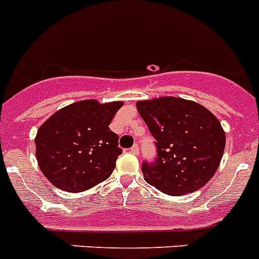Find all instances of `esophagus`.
<instances>
[{"instance_id":"1","label":"esophagus","mask_w":259,"mask_h":259,"mask_svg":"<svg viewBox=\"0 0 259 259\" xmlns=\"http://www.w3.org/2000/svg\"><path fill=\"white\" fill-rule=\"evenodd\" d=\"M130 151H132L133 154H138V153H140V146H138L137 144L133 145V146L130 148Z\"/></svg>"}]
</instances>
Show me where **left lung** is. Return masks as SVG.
<instances>
[{
    "instance_id": "left-lung-1",
    "label": "left lung",
    "mask_w": 259,
    "mask_h": 259,
    "mask_svg": "<svg viewBox=\"0 0 259 259\" xmlns=\"http://www.w3.org/2000/svg\"><path fill=\"white\" fill-rule=\"evenodd\" d=\"M137 109L157 148L154 162L142 163L145 181L170 195L205 186L217 171L226 144L217 117L202 105L176 97L138 101Z\"/></svg>"
}]
</instances>
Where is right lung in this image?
<instances>
[{"mask_svg": "<svg viewBox=\"0 0 259 259\" xmlns=\"http://www.w3.org/2000/svg\"><path fill=\"white\" fill-rule=\"evenodd\" d=\"M122 102H74L39 126L35 155L41 171L61 190L79 193L108 180L122 154L109 127Z\"/></svg>", "mask_w": 259, "mask_h": 259, "instance_id": "add662e5", "label": "right lung"}]
</instances>
